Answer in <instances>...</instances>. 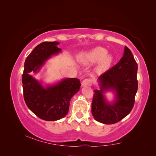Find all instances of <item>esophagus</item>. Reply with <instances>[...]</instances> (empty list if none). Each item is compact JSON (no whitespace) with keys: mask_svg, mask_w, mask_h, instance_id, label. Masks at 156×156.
Returning a JSON list of instances; mask_svg holds the SVG:
<instances>
[{"mask_svg":"<svg viewBox=\"0 0 156 156\" xmlns=\"http://www.w3.org/2000/svg\"><path fill=\"white\" fill-rule=\"evenodd\" d=\"M91 84H92V81H91V79H84L81 83V85H82L83 87H87V86H90Z\"/></svg>","mask_w":156,"mask_h":156,"instance_id":"1","label":"esophagus"}]
</instances>
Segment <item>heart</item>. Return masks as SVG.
I'll return each instance as SVG.
<instances>
[{
    "instance_id": "heart-1",
    "label": "heart",
    "mask_w": 156,
    "mask_h": 156,
    "mask_svg": "<svg viewBox=\"0 0 156 156\" xmlns=\"http://www.w3.org/2000/svg\"><path fill=\"white\" fill-rule=\"evenodd\" d=\"M79 60L85 64H92L98 62L96 71L98 73H102L111 67L114 57L111 54L107 53L105 48L97 47L81 53L79 56Z\"/></svg>"
}]
</instances>
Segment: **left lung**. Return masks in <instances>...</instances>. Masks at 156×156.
Masks as SVG:
<instances>
[{
	"label": "left lung",
	"instance_id": "left-lung-1",
	"mask_svg": "<svg viewBox=\"0 0 156 156\" xmlns=\"http://www.w3.org/2000/svg\"><path fill=\"white\" fill-rule=\"evenodd\" d=\"M137 64L131 51L125 47L124 55L115 66L98 77L100 90H95L92 114L96 121L113 124L129 114L133 107L138 89ZM112 91L115 100L109 102L105 93Z\"/></svg>",
	"mask_w": 156,
	"mask_h": 156
}]
</instances>
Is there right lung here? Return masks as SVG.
Masks as SVG:
<instances>
[{
    "label": "right lung",
    "mask_w": 156,
    "mask_h": 156,
    "mask_svg": "<svg viewBox=\"0 0 156 156\" xmlns=\"http://www.w3.org/2000/svg\"><path fill=\"white\" fill-rule=\"evenodd\" d=\"M57 41H45L37 45L27 56L22 75L24 100L27 107L40 119L56 121L68 114L71 99L80 89L76 78H66L44 87L30 73H38L47 60L62 52Z\"/></svg>",
    "instance_id": "1"
}]
</instances>
